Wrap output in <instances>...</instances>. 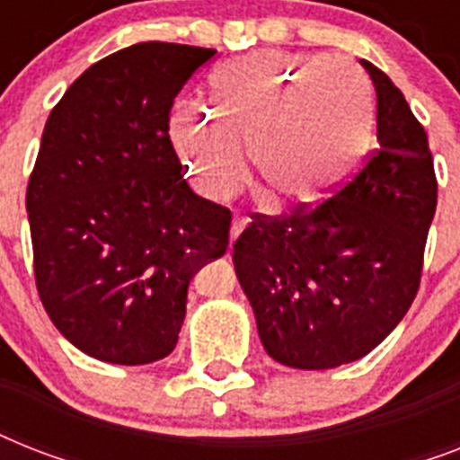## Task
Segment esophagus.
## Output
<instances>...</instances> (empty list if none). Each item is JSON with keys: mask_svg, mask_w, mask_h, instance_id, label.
<instances>
[{"mask_svg": "<svg viewBox=\"0 0 460 460\" xmlns=\"http://www.w3.org/2000/svg\"><path fill=\"white\" fill-rule=\"evenodd\" d=\"M245 224H248V219H243V217H236V219L231 222V243H234L238 238V234L245 229Z\"/></svg>", "mask_w": 460, "mask_h": 460, "instance_id": "esophagus-1", "label": "esophagus"}]
</instances>
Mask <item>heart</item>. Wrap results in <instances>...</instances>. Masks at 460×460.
<instances>
[{
    "mask_svg": "<svg viewBox=\"0 0 460 460\" xmlns=\"http://www.w3.org/2000/svg\"><path fill=\"white\" fill-rule=\"evenodd\" d=\"M212 111L186 104L169 136L193 188L229 200L245 181L248 146L255 176L277 209L314 208L339 193L370 150L375 114L363 78L322 54L252 52L209 81Z\"/></svg>",
    "mask_w": 460,
    "mask_h": 460,
    "instance_id": "heart-1",
    "label": "heart"
}]
</instances>
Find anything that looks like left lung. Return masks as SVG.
Wrapping results in <instances>:
<instances>
[{"label":"left lung","instance_id":"8db88e82","mask_svg":"<svg viewBox=\"0 0 460 460\" xmlns=\"http://www.w3.org/2000/svg\"><path fill=\"white\" fill-rule=\"evenodd\" d=\"M360 66L377 93L370 162L317 208L252 215L234 243L260 341L298 370L353 363L392 334L420 287L437 209L428 133L385 71Z\"/></svg>","mask_w":460,"mask_h":460}]
</instances>
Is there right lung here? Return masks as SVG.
<instances>
[{"instance_id":"add662e5","label":"right lung","mask_w":460,"mask_h":460,"mask_svg":"<svg viewBox=\"0 0 460 460\" xmlns=\"http://www.w3.org/2000/svg\"><path fill=\"white\" fill-rule=\"evenodd\" d=\"M215 54L119 49L47 119L25 195L35 284L54 327L104 363L169 356L188 284L229 245L231 212L190 190L169 140L173 97Z\"/></svg>"}]
</instances>
